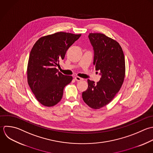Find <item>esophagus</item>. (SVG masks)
<instances>
[{
    "instance_id": "1",
    "label": "esophagus",
    "mask_w": 153,
    "mask_h": 153,
    "mask_svg": "<svg viewBox=\"0 0 153 153\" xmlns=\"http://www.w3.org/2000/svg\"><path fill=\"white\" fill-rule=\"evenodd\" d=\"M74 79H75L76 81H77V82H79V81H81V80H83L82 78H81V77H78V76L75 77H74Z\"/></svg>"
}]
</instances>
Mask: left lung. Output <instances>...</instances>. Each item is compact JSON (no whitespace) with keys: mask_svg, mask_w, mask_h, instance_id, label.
<instances>
[{"mask_svg":"<svg viewBox=\"0 0 153 153\" xmlns=\"http://www.w3.org/2000/svg\"><path fill=\"white\" fill-rule=\"evenodd\" d=\"M94 51V65L100 71V80H88V88L82 93L84 102L99 109L110 103L120 89L125 76V60L119 43L101 33L88 36Z\"/></svg>","mask_w":153,"mask_h":153,"instance_id":"1","label":"left lung"}]
</instances>
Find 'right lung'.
Wrapping results in <instances>:
<instances>
[{"label":"right lung","mask_w":153,"mask_h":153,"mask_svg":"<svg viewBox=\"0 0 153 153\" xmlns=\"http://www.w3.org/2000/svg\"><path fill=\"white\" fill-rule=\"evenodd\" d=\"M81 34L58 32L40 37L32 48L27 66L28 85L37 101L52 107L61 100L64 87L72 76L58 72L56 67L67 49Z\"/></svg>","instance_id":"right-lung-1"}]
</instances>
